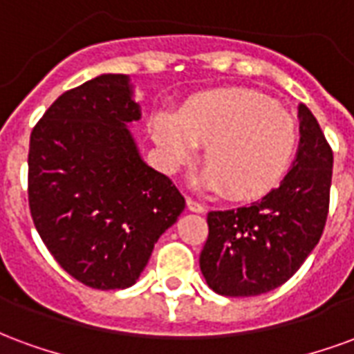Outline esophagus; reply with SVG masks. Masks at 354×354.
<instances>
[{"instance_id":"1","label":"esophagus","mask_w":354,"mask_h":354,"mask_svg":"<svg viewBox=\"0 0 354 354\" xmlns=\"http://www.w3.org/2000/svg\"><path fill=\"white\" fill-rule=\"evenodd\" d=\"M187 208H189L192 212H205V210H207L203 203L192 199V197H187Z\"/></svg>"}]
</instances>
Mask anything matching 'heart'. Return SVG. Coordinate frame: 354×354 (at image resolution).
<instances>
[{
  "instance_id": "obj_1",
  "label": "heart",
  "mask_w": 354,
  "mask_h": 354,
  "mask_svg": "<svg viewBox=\"0 0 354 354\" xmlns=\"http://www.w3.org/2000/svg\"><path fill=\"white\" fill-rule=\"evenodd\" d=\"M151 132L170 167L192 161L195 146L205 147L201 182L231 201L258 199L273 189L297 142L288 111L245 88L199 94L180 117L161 111Z\"/></svg>"
}]
</instances>
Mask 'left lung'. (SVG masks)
I'll return each mask as SVG.
<instances>
[{
    "mask_svg": "<svg viewBox=\"0 0 354 354\" xmlns=\"http://www.w3.org/2000/svg\"><path fill=\"white\" fill-rule=\"evenodd\" d=\"M299 147L279 187L250 207L208 212L199 266L210 288L230 297L281 286L319 245L330 208L334 153L307 106H299Z\"/></svg>",
    "mask_w": 354,
    "mask_h": 354,
    "instance_id": "left-lung-1",
    "label": "left lung"
}]
</instances>
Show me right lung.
<instances>
[{
	"label": "right lung",
	"instance_id": "add662e5",
	"mask_svg": "<svg viewBox=\"0 0 354 354\" xmlns=\"http://www.w3.org/2000/svg\"><path fill=\"white\" fill-rule=\"evenodd\" d=\"M127 75H100L53 102L30 136L28 203L58 266L98 290L129 288L185 199L140 159Z\"/></svg>",
	"mask_w": 354,
	"mask_h": 354
}]
</instances>
